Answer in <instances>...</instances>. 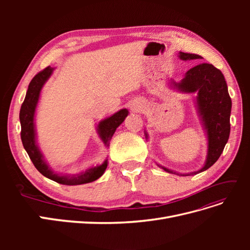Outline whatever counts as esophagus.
<instances>
[{"label": "esophagus", "instance_id": "1", "mask_svg": "<svg viewBox=\"0 0 250 250\" xmlns=\"http://www.w3.org/2000/svg\"><path fill=\"white\" fill-rule=\"evenodd\" d=\"M140 108H142V106H140V105H137V110L140 109ZM134 109H135V108H134Z\"/></svg>", "mask_w": 250, "mask_h": 250}]
</instances>
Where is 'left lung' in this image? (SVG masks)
I'll return each mask as SVG.
<instances>
[{
	"label": "left lung",
	"mask_w": 250,
	"mask_h": 250,
	"mask_svg": "<svg viewBox=\"0 0 250 250\" xmlns=\"http://www.w3.org/2000/svg\"><path fill=\"white\" fill-rule=\"evenodd\" d=\"M178 57L185 62L202 58L200 55L184 52H179ZM170 85L179 90L180 93H197L196 107H197L198 116L208 138L207 160L200 170L188 174H179L163 166H157L166 172L177 174L180 176L194 175L211 167L220 157L229 141L230 132L229 118L231 99L223 74L210 63L195 65L186 73L183 80L180 82L171 80ZM145 135L146 139H148L146 131Z\"/></svg>",
	"instance_id": "8db88e82"
}]
</instances>
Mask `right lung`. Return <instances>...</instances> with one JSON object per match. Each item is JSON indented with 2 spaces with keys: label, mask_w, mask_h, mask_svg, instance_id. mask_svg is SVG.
<instances>
[{
  "label": "right lung",
  "mask_w": 250,
  "mask_h": 250,
  "mask_svg": "<svg viewBox=\"0 0 250 250\" xmlns=\"http://www.w3.org/2000/svg\"><path fill=\"white\" fill-rule=\"evenodd\" d=\"M53 71H54V67H46L43 71L35 75L28 86L25 100L21 104L20 111V121L21 127V139L22 142V146H24L25 150L27 151L30 160L32 161L35 168L47 178L65 186H77L92 183V181L97 180L103 175V173L106 170L108 165L107 160H105L101 165L89 168L84 172L77 174V175H64V174L55 173L49 167L47 162L44 161L43 155L41 152L39 146H37L34 123L35 110L37 103H39L40 100L42 88L44 85V83L51 77ZM127 116L128 110L126 108H123L120 109L116 113H113L112 116L102 120L98 124L97 132L99 134V137L105 146H109L113 133H115L117 128L124 122Z\"/></svg>",
  "instance_id": "right-lung-1"
}]
</instances>
